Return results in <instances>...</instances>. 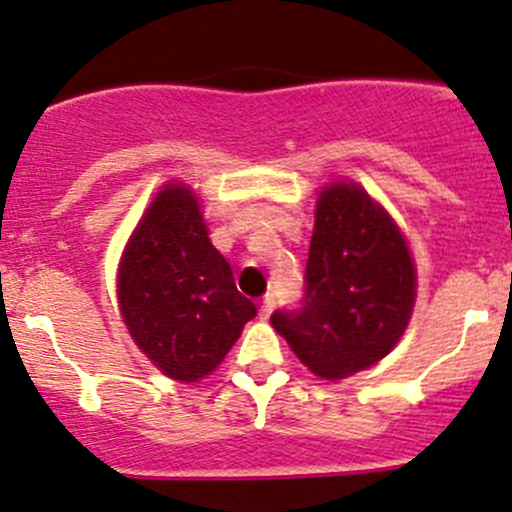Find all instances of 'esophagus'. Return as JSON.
I'll return each mask as SVG.
<instances>
[{"instance_id":"34e87169","label":"esophagus","mask_w":512,"mask_h":512,"mask_svg":"<svg viewBox=\"0 0 512 512\" xmlns=\"http://www.w3.org/2000/svg\"><path fill=\"white\" fill-rule=\"evenodd\" d=\"M272 309H275V297H272V294H267V297L262 299V304H260V319L270 317Z\"/></svg>"}]
</instances>
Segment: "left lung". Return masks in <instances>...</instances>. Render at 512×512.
Returning a JSON list of instances; mask_svg holds the SVG:
<instances>
[{
	"label": "left lung",
	"mask_w": 512,
	"mask_h": 512,
	"mask_svg": "<svg viewBox=\"0 0 512 512\" xmlns=\"http://www.w3.org/2000/svg\"><path fill=\"white\" fill-rule=\"evenodd\" d=\"M314 218L302 299L270 322L309 371L344 379L396 347L416 272L399 227L359 185L322 190Z\"/></svg>",
	"instance_id": "left-lung-1"
}]
</instances>
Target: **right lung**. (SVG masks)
Segmentation results:
<instances>
[{"instance_id": "add662e5", "label": "right lung", "mask_w": 512, "mask_h": 512, "mask_svg": "<svg viewBox=\"0 0 512 512\" xmlns=\"http://www.w3.org/2000/svg\"><path fill=\"white\" fill-rule=\"evenodd\" d=\"M118 302L143 354L178 381L210 374L257 314L183 185L158 193L133 232L118 270Z\"/></svg>"}]
</instances>
